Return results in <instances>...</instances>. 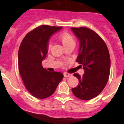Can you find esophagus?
Listing matches in <instances>:
<instances>
[{
  "instance_id": "1",
  "label": "esophagus",
  "mask_w": 124,
  "mask_h": 124,
  "mask_svg": "<svg viewBox=\"0 0 124 124\" xmlns=\"http://www.w3.org/2000/svg\"><path fill=\"white\" fill-rule=\"evenodd\" d=\"M64 77L68 78V77H71L72 75L70 73H64Z\"/></svg>"
}]
</instances>
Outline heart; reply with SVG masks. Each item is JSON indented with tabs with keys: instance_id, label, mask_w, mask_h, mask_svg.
<instances>
[{
	"instance_id": "obj_1",
	"label": "heart",
	"mask_w": 124,
	"mask_h": 124,
	"mask_svg": "<svg viewBox=\"0 0 124 124\" xmlns=\"http://www.w3.org/2000/svg\"><path fill=\"white\" fill-rule=\"evenodd\" d=\"M58 39L62 42L65 48L70 46H75V41L73 37L70 33L67 31L61 32L58 35ZM51 47V45L50 44H48L47 46V50H50Z\"/></svg>"
}]
</instances>
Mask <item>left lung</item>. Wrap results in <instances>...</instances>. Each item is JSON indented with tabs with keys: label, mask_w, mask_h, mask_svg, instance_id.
Segmentation results:
<instances>
[{
	"label": "left lung",
	"mask_w": 124,
	"mask_h": 124,
	"mask_svg": "<svg viewBox=\"0 0 124 124\" xmlns=\"http://www.w3.org/2000/svg\"><path fill=\"white\" fill-rule=\"evenodd\" d=\"M71 30L80 43L76 62L84 70L82 76L73 74L79 84L72 89V92L79 99L91 100L98 96L108 83L111 66L109 53L104 40L93 30L85 27Z\"/></svg>",
	"instance_id": "left-lung-1"
}]
</instances>
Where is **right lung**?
I'll list each match as a JSON object with an SVG mask.
<instances>
[{
  "label": "right lung",
  "instance_id": "right-lung-1",
  "mask_svg": "<svg viewBox=\"0 0 124 124\" xmlns=\"http://www.w3.org/2000/svg\"><path fill=\"white\" fill-rule=\"evenodd\" d=\"M62 28L39 26L29 32L20 45L18 71L27 90L35 98L44 99L51 96L64 77L62 73L47 71L42 66L47 53L49 39Z\"/></svg>",
  "mask_w": 124,
  "mask_h": 124
}]
</instances>
